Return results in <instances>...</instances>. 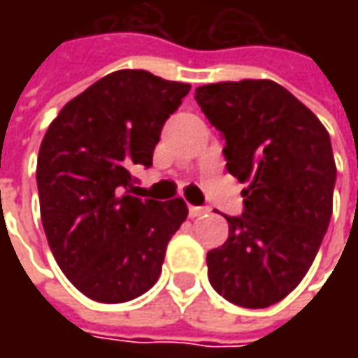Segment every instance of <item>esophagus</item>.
<instances>
[{"mask_svg": "<svg viewBox=\"0 0 358 358\" xmlns=\"http://www.w3.org/2000/svg\"><path fill=\"white\" fill-rule=\"evenodd\" d=\"M209 211H211L209 207H193V205H191V207H189V217L195 219V217H201V215L209 213Z\"/></svg>", "mask_w": 358, "mask_h": 358, "instance_id": "obj_1", "label": "esophagus"}]
</instances>
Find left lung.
<instances>
[{
	"label": "left lung",
	"mask_w": 358,
	"mask_h": 358,
	"mask_svg": "<svg viewBox=\"0 0 358 358\" xmlns=\"http://www.w3.org/2000/svg\"><path fill=\"white\" fill-rule=\"evenodd\" d=\"M225 139L227 171L243 189V213L207 253L209 282L229 303L265 309L289 295L313 265L333 215L337 167L323 123L268 79L195 90Z\"/></svg>",
	"instance_id": "8db88e82"
}]
</instances>
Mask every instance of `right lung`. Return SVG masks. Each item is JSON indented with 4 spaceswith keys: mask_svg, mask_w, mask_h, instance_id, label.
<instances>
[{
    "mask_svg": "<svg viewBox=\"0 0 358 358\" xmlns=\"http://www.w3.org/2000/svg\"><path fill=\"white\" fill-rule=\"evenodd\" d=\"M189 90L143 69L113 71L65 105L41 141L35 177L49 249L93 301L147 293L187 219L183 199H141L129 189L131 169L153 165L161 129Z\"/></svg>",
    "mask_w": 358,
    "mask_h": 358,
    "instance_id": "right-lung-1",
    "label": "right lung"
}]
</instances>
